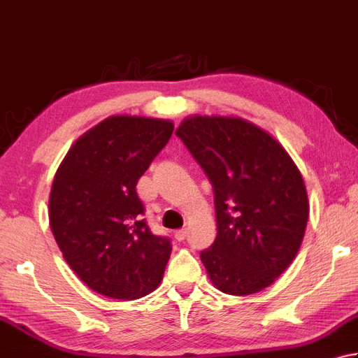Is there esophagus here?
I'll return each mask as SVG.
<instances>
[{"mask_svg":"<svg viewBox=\"0 0 358 358\" xmlns=\"http://www.w3.org/2000/svg\"><path fill=\"white\" fill-rule=\"evenodd\" d=\"M186 236H187L186 229H178L177 233H175V239H177L178 242H183L186 239Z\"/></svg>","mask_w":358,"mask_h":358,"instance_id":"obj_1","label":"esophagus"}]
</instances>
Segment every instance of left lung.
<instances>
[{
	"mask_svg": "<svg viewBox=\"0 0 358 358\" xmlns=\"http://www.w3.org/2000/svg\"><path fill=\"white\" fill-rule=\"evenodd\" d=\"M214 187L217 237L200 253L213 284L251 295L295 259L309 219L298 167L275 138L241 117L194 116L175 131Z\"/></svg>",
	"mask_w": 358,
	"mask_h": 358,
	"instance_id": "obj_1",
	"label": "left lung"
}]
</instances>
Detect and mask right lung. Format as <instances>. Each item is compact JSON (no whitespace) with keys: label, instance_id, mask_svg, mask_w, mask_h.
I'll use <instances>...</instances> for the list:
<instances>
[{"label":"right lung","instance_id":"obj_1","mask_svg":"<svg viewBox=\"0 0 358 358\" xmlns=\"http://www.w3.org/2000/svg\"><path fill=\"white\" fill-rule=\"evenodd\" d=\"M172 131L166 119L107 117L77 139L55 173L49 225L69 267L101 295L131 301L161 282L172 242L147 225L136 183Z\"/></svg>","mask_w":358,"mask_h":358}]
</instances>
